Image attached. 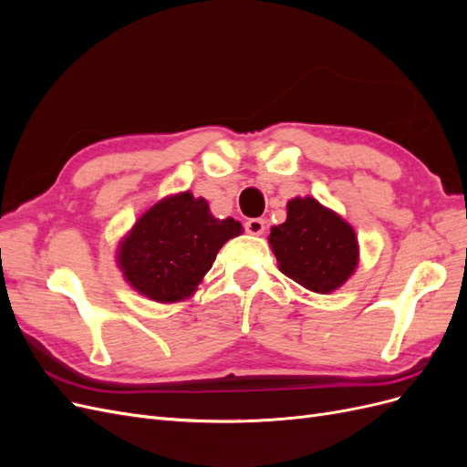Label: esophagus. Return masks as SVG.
I'll return each instance as SVG.
<instances>
[{
  "mask_svg": "<svg viewBox=\"0 0 467 467\" xmlns=\"http://www.w3.org/2000/svg\"><path fill=\"white\" fill-rule=\"evenodd\" d=\"M245 232L251 235H261L265 232V220L263 218H249L245 222Z\"/></svg>",
  "mask_w": 467,
  "mask_h": 467,
  "instance_id": "1",
  "label": "esophagus"
}]
</instances>
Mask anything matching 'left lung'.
I'll use <instances>...</instances> for the list:
<instances>
[{
  "mask_svg": "<svg viewBox=\"0 0 467 467\" xmlns=\"http://www.w3.org/2000/svg\"><path fill=\"white\" fill-rule=\"evenodd\" d=\"M268 242L280 273L319 294L337 290L358 263L355 230L312 196L288 202L286 222L275 225Z\"/></svg>",
  "mask_w": 467,
  "mask_h": 467,
  "instance_id": "8db88e82",
  "label": "left lung"
}]
</instances>
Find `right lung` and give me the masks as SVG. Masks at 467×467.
Instances as JSON below:
<instances>
[{"label": "right lung", "mask_w": 467, "mask_h": 467, "mask_svg": "<svg viewBox=\"0 0 467 467\" xmlns=\"http://www.w3.org/2000/svg\"><path fill=\"white\" fill-rule=\"evenodd\" d=\"M242 223L210 214L204 199L181 192L151 206L136 222L119 251L124 278L155 302L191 296Z\"/></svg>", "instance_id": "obj_1"}]
</instances>
